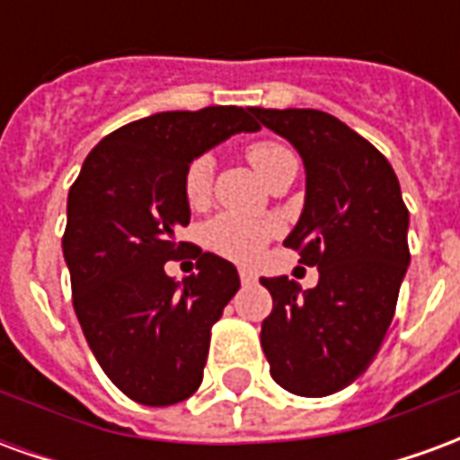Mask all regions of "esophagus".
<instances>
[{
	"label": "esophagus",
	"instance_id": "1",
	"mask_svg": "<svg viewBox=\"0 0 460 460\" xmlns=\"http://www.w3.org/2000/svg\"><path fill=\"white\" fill-rule=\"evenodd\" d=\"M239 279L243 286H251V283H256V270L251 269H241L239 270Z\"/></svg>",
	"mask_w": 460,
	"mask_h": 460
}]
</instances>
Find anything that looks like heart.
Instances as JSON below:
<instances>
[{
	"label": "heart",
	"mask_w": 460,
	"mask_h": 460,
	"mask_svg": "<svg viewBox=\"0 0 460 460\" xmlns=\"http://www.w3.org/2000/svg\"><path fill=\"white\" fill-rule=\"evenodd\" d=\"M288 157H293V155L279 142L261 140L251 142L246 147V160L251 162V167L256 170V174L263 181L269 180L270 172ZM209 190L211 160L209 157H197L187 167V174H184V199H187L190 207H201L204 201L209 199ZM270 236H273L270 224L243 219V217H236V214H219V217H214V219L204 224V243L224 259L241 261V263L259 259V253L263 251Z\"/></svg>",
	"instance_id": "b5f03b06"
}]
</instances>
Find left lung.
Returning a JSON list of instances; mask_svg holds the SVG:
<instances>
[{"label": "left lung", "mask_w": 460, "mask_h": 460, "mask_svg": "<svg viewBox=\"0 0 460 460\" xmlns=\"http://www.w3.org/2000/svg\"><path fill=\"white\" fill-rule=\"evenodd\" d=\"M256 118L303 157L305 204L283 243L320 273L308 290L288 276L261 279L273 298L261 345L290 394H335L369 367L394 318L409 211L385 155L335 115L256 108Z\"/></svg>", "instance_id": "8db88e82"}]
</instances>
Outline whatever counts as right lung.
Wrapping results in <instances>:
<instances>
[{
    "label": "right lung",
    "instance_id": "right-lung-1",
    "mask_svg": "<svg viewBox=\"0 0 460 460\" xmlns=\"http://www.w3.org/2000/svg\"><path fill=\"white\" fill-rule=\"evenodd\" d=\"M256 108L211 105L128 122L95 145L68 191L64 259L75 318L98 365L145 406L184 402L201 385L211 325L241 280L217 253H190L197 273L174 280L190 224L184 174L236 132H256Z\"/></svg>",
    "mask_w": 460,
    "mask_h": 460
}]
</instances>
